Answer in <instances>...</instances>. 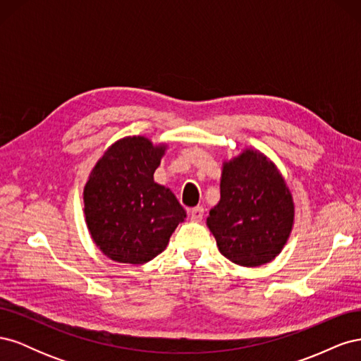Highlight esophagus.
Here are the masks:
<instances>
[{
  "label": "esophagus",
  "mask_w": 361,
  "mask_h": 361,
  "mask_svg": "<svg viewBox=\"0 0 361 361\" xmlns=\"http://www.w3.org/2000/svg\"><path fill=\"white\" fill-rule=\"evenodd\" d=\"M188 215L191 218V221L199 223V221H202V218L204 215V209H203V207H200V206L199 207H192V209L188 211Z\"/></svg>",
  "instance_id": "1"
}]
</instances>
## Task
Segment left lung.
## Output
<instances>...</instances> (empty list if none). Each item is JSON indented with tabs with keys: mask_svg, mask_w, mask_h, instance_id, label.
<instances>
[{
	"mask_svg": "<svg viewBox=\"0 0 361 361\" xmlns=\"http://www.w3.org/2000/svg\"><path fill=\"white\" fill-rule=\"evenodd\" d=\"M220 194L206 220L220 253L248 268L276 259L295 218L292 192L276 164L259 150L244 149L223 162Z\"/></svg>",
	"mask_w": 361,
	"mask_h": 361,
	"instance_id": "obj_1",
	"label": "left lung"
}]
</instances>
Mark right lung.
Returning a JSON list of instances; mask_svg holds the SVG:
<instances>
[{
    "instance_id": "add662e5",
    "label": "right lung",
    "mask_w": 361,
    "mask_h": 361,
    "mask_svg": "<svg viewBox=\"0 0 361 361\" xmlns=\"http://www.w3.org/2000/svg\"><path fill=\"white\" fill-rule=\"evenodd\" d=\"M167 145L143 135L117 140L96 162L82 199L94 244L120 264L141 265L166 250L187 218L176 195L154 180Z\"/></svg>"
}]
</instances>
